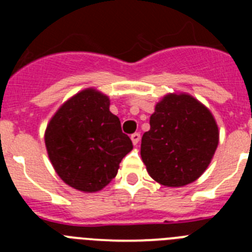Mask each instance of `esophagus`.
Instances as JSON below:
<instances>
[{
	"label": "esophagus",
	"instance_id": "esophagus-1",
	"mask_svg": "<svg viewBox=\"0 0 252 252\" xmlns=\"http://www.w3.org/2000/svg\"><path fill=\"white\" fill-rule=\"evenodd\" d=\"M140 139H141V136H140L139 132H135V133H132V135H131V141H132V144L135 146H136L137 144H139Z\"/></svg>",
	"mask_w": 252,
	"mask_h": 252
}]
</instances>
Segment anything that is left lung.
Masks as SVG:
<instances>
[{"mask_svg":"<svg viewBox=\"0 0 252 252\" xmlns=\"http://www.w3.org/2000/svg\"><path fill=\"white\" fill-rule=\"evenodd\" d=\"M211 111L187 93H169L155 106L142 135L141 159L149 175L165 187H183L203 174L218 146Z\"/></svg>","mask_w":252,"mask_h":252,"instance_id":"8db88e82","label":"left lung"}]
</instances>
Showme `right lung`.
<instances>
[{
	"label": "right lung",
	"mask_w": 252,
	"mask_h": 252,
	"mask_svg": "<svg viewBox=\"0 0 252 252\" xmlns=\"http://www.w3.org/2000/svg\"><path fill=\"white\" fill-rule=\"evenodd\" d=\"M45 146L64 183L84 193L103 189L116 177L132 142L110 111V98L86 88L64 102L49 121Z\"/></svg>",
	"instance_id": "obj_1"
}]
</instances>
